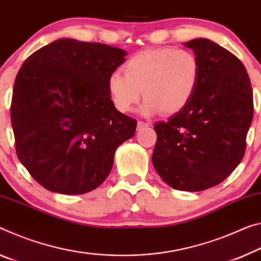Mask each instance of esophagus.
Returning a JSON list of instances; mask_svg holds the SVG:
<instances>
[{
    "instance_id": "obj_1",
    "label": "esophagus",
    "mask_w": 261,
    "mask_h": 261,
    "mask_svg": "<svg viewBox=\"0 0 261 261\" xmlns=\"http://www.w3.org/2000/svg\"><path fill=\"white\" fill-rule=\"evenodd\" d=\"M147 126H151V123L139 121V122H138V125H137V129H138V130H142V129H144V127H147Z\"/></svg>"
}]
</instances>
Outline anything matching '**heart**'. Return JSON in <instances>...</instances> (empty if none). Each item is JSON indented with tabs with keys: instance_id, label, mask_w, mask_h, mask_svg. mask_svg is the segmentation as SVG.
I'll list each match as a JSON object with an SVG mask.
<instances>
[{
	"instance_id": "b5f03b06",
	"label": "heart",
	"mask_w": 261,
	"mask_h": 261,
	"mask_svg": "<svg viewBox=\"0 0 261 261\" xmlns=\"http://www.w3.org/2000/svg\"><path fill=\"white\" fill-rule=\"evenodd\" d=\"M124 74L115 71L108 77V92L116 109L129 113L142 98L140 114L166 115L185 109L196 93L201 77L198 58L188 49L147 48L124 64Z\"/></svg>"
}]
</instances>
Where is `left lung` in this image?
Returning a JSON list of instances; mask_svg holds the SVG:
<instances>
[{
	"label": "left lung",
	"mask_w": 261,
	"mask_h": 261,
	"mask_svg": "<svg viewBox=\"0 0 261 261\" xmlns=\"http://www.w3.org/2000/svg\"><path fill=\"white\" fill-rule=\"evenodd\" d=\"M201 65L192 101L156 122L152 164L172 188L201 192L225 180L241 163L253 118V94L242 61L205 38L184 43Z\"/></svg>",
	"instance_id": "1"
}]
</instances>
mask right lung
Returning <instances> with one entry per match:
<instances>
[{
  "instance_id": "obj_1",
  "label": "right lung",
  "mask_w": 261,
  "mask_h": 261,
  "mask_svg": "<svg viewBox=\"0 0 261 261\" xmlns=\"http://www.w3.org/2000/svg\"><path fill=\"white\" fill-rule=\"evenodd\" d=\"M122 48L58 39L24 61L10 108L16 153L31 176L67 195L97 188L113 168L116 148L137 122L115 108L108 77Z\"/></svg>"
}]
</instances>
